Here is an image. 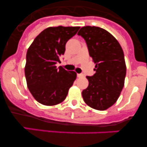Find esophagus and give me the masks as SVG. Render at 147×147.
<instances>
[{
  "label": "esophagus",
  "mask_w": 147,
  "mask_h": 147,
  "mask_svg": "<svg viewBox=\"0 0 147 147\" xmlns=\"http://www.w3.org/2000/svg\"><path fill=\"white\" fill-rule=\"evenodd\" d=\"M77 76L78 77H82V76H84V75L82 74H77Z\"/></svg>",
  "instance_id": "esophagus-1"
}]
</instances>
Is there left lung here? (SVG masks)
Segmentation results:
<instances>
[{"instance_id":"8db88e82","label":"left lung","mask_w":147,"mask_h":147,"mask_svg":"<svg viewBox=\"0 0 147 147\" xmlns=\"http://www.w3.org/2000/svg\"><path fill=\"white\" fill-rule=\"evenodd\" d=\"M78 35L85 40L90 56L96 64V73L86 76L89 85L82 93L83 99L92 108L107 110L117 101L124 87V51L117 40L104 28L84 26Z\"/></svg>"}]
</instances>
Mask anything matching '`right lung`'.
Wrapping results in <instances>:
<instances>
[{
    "mask_svg": "<svg viewBox=\"0 0 147 147\" xmlns=\"http://www.w3.org/2000/svg\"><path fill=\"white\" fill-rule=\"evenodd\" d=\"M80 27H49L34 40L27 51L25 76L27 86L40 104L52 106L65 99L76 78L74 71H66L56 64L65 51L68 40Z\"/></svg>",
    "mask_w": 147,
    "mask_h": 147,
    "instance_id": "1",
    "label": "right lung"
}]
</instances>
